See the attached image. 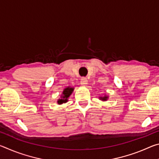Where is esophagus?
<instances>
[{
    "mask_svg": "<svg viewBox=\"0 0 159 159\" xmlns=\"http://www.w3.org/2000/svg\"><path fill=\"white\" fill-rule=\"evenodd\" d=\"M80 84H81L83 86H85L88 84V80L86 78L83 77L81 79H80Z\"/></svg>",
    "mask_w": 159,
    "mask_h": 159,
    "instance_id": "obj_1",
    "label": "esophagus"
}]
</instances>
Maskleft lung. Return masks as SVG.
Returning <instances> with one entry per match:
<instances>
[{
  "label": "left lung",
  "mask_w": 159,
  "mask_h": 159,
  "mask_svg": "<svg viewBox=\"0 0 159 159\" xmlns=\"http://www.w3.org/2000/svg\"><path fill=\"white\" fill-rule=\"evenodd\" d=\"M108 99V96H104V97H99V99L102 101H106Z\"/></svg>",
  "instance_id": "left-lung-1"
}]
</instances>
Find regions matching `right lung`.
Wrapping results in <instances>:
<instances>
[{
    "instance_id": "1",
    "label": "right lung",
    "mask_w": 159,
    "mask_h": 159,
    "mask_svg": "<svg viewBox=\"0 0 159 159\" xmlns=\"http://www.w3.org/2000/svg\"><path fill=\"white\" fill-rule=\"evenodd\" d=\"M74 88L71 87H67L65 89L63 90L62 92V95L61 96V99H59L57 101V103L59 104H61L63 103H66L68 101V99L69 98V96L71 95L72 92L74 91Z\"/></svg>"
}]
</instances>
